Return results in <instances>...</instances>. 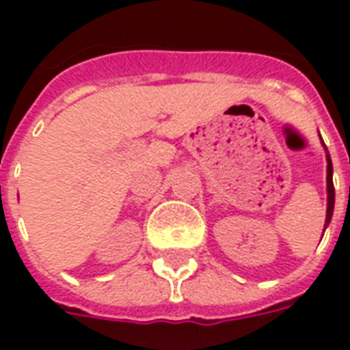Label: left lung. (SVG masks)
Masks as SVG:
<instances>
[{
    "mask_svg": "<svg viewBox=\"0 0 350 350\" xmlns=\"http://www.w3.org/2000/svg\"><path fill=\"white\" fill-rule=\"evenodd\" d=\"M326 161H328V167H326V183H328V208H326V223H324V230H326L328 223L332 221V213H334V198H336L334 182H332V172H334V167H332L330 153L328 152H326Z\"/></svg>",
    "mask_w": 350,
    "mask_h": 350,
    "instance_id": "obj_1",
    "label": "left lung"
}]
</instances>
